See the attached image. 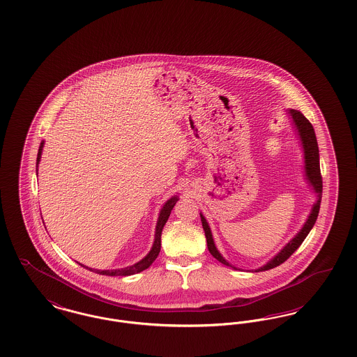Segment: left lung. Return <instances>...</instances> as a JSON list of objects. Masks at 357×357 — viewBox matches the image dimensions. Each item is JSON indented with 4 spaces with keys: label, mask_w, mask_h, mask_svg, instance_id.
<instances>
[{
    "label": "left lung",
    "mask_w": 357,
    "mask_h": 357,
    "mask_svg": "<svg viewBox=\"0 0 357 357\" xmlns=\"http://www.w3.org/2000/svg\"><path fill=\"white\" fill-rule=\"evenodd\" d=\"M288 114L291 116V121L294 123L297 134L300 136V140H301V144H303V149H304L306 179L310 183V186L313 187L314 192L317 194V201L313 204L312 211H310L307 220L304 223L303 229L296 234V237L291 238L290 242L287 243V246L278 255L273 257L272 259L266 265L255 269V272L269 271V269H273V268L281 265L282 262H285L289 257L293 255L300 248V245L304 242L306 236L309 234V231L314 226L316 220L319 217V211H320L321 195H323V178H321V171H320V153H319V144H317L316 134H314V130H313V126L310 124V121L306 119L305 116L300 111L289 109ZM201 221H202V226H204V236H206L207 248H208L210 255H213L215 259H218L223 265L231 266L233 269H237L236 266L229 264L222 257L221 253L218 252V249L215 248L214 239H213V236H211V230L208 227V223L206 221V218L202 215V213H201Z\"/></svg>",
    "instance_id": "left-lung-1"
}]
</instances>
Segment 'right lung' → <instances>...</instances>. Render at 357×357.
<instances>
[{
  "instance_id": "obj_1",
  "label": "right lung",
  "mask_w": 357,
  "mask_h": 357,
  "mask_svg": "<svg viewBox=\"0 0 357 357\" xmlns=\"http://www.w3.org/2000/svg\"><path fill=\"white\" fill-rule=\"evenodd\" d=\"M43 147H44V142H41V144H40V147H38L37 162H36L37 167H38V163H40V159H41ZM178 199H179V198H178V195H174V197H171L170 199H169L166 204H163V207H162V210H160V213H159V218H158V223H156V229H155V241H153V248H151L150 253L146 255L143 259H140L139 262H136V264H134L132 266H127V268H123V269H115V271H96V269H93V271H92V269L89 268V271L98 273V274H102V275H131V274L143 272V271H146L147 268H150V266H151V264H153V261L156 259L158 255H159V252H160V237H162V230H163V227H165L166 222H167L169 217H170L172 207L175 206ZM80 265H82V264H80ZM82 266L88 269V266H84V265H82Z\"/></svg>"
}]
</instances>
